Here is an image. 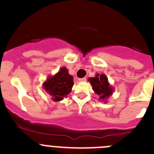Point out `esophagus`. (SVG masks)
Instances as JSON below:
<instances>
[{"mask_svg":"<svg viewBox=\"0 0 154 154\" xmlns=\"http://www.w3.org/2000/svg\"><path fill=\"white\" fill-rule=\"evenodd\" d=\"M79 81H80V82H85V81H86V78H85V77H84V78L79 79Z\"/></svg>","mask_w":154,"mask_h":154,"instance_id":"34e87169","label":"esophagus"}]
</instances>
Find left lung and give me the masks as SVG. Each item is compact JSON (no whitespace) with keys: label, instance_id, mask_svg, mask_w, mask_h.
Segmentation results:
<instances>
[{"label":"left lung","instance_id":"8db88e82","mask_svg":"<svg viewBox=\"0 0 154 154\" xmlns=\"http://www.w3.org/2000/svg\"><path fill=\"white\" fill-rule=\"evenodd\" d=\"M89 81L92 85V89L97 95L100 96V99H105L111 96L113 89L109 86L106 76L105 75H96V77L89 79Z\"/></svg>","mask_w":154,"mask_h":154}]
</instances>
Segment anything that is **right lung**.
Returning <instances> with one entry per match:
<instances>
[{
  "mask_svg": "<svg viewBox=\"0 0 154 154\" xmlns=\"http://www.w3.org/2000/svg\"><path fill=\"white\" fill-rule=\"evenodd\" d=\"M73 85V77L69 74L68 69L63 67L55 75L48 79L44 83V89L49 93L51 99L60 101L70 93Z\"/></svg>",
  "mask_w": 154,
  "mask_h": 154,
  "instance_id": "obj_1",
  "label": "right lung"
}]
</instances>
